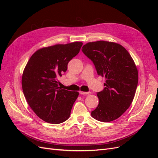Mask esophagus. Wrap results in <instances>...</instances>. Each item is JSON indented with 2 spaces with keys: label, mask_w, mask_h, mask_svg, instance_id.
<instances>
[{
  "label": "esophagus",
  "mask_w": 158,
  "mask_h": 158,
  "mask_svg": "<svg viewBox=\"0 0 158 158\" xmlns=\"http://www.w3.org/2000/svg\"><path fill=\"white\" fill-rule=\"evenodd\" d=\"M79 93H80V94H82V95H85V94H90V92H82V91H80Z\"/></svg>",
  "instance_id": "obj_1"
}]
</instances>
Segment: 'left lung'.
Masks as SVG:
<instances>
[{"label": "left lung", "mask_w": 158, "mask_h": 158, "mask_svg": "<svg viewBox=\"0 0 158 158\" xmlns=\"http://www.w3.org/2000/svg\"><path fill=\"white\" fill-rule=\"evenodd\" d=\"M82 51L92 60L98 74L106 80V88L97 94L98 106L91 115L105 123L115 120L130 107L135 97L138 81L135 62L125 47L114 42H89Z\"/></svg>", "instance_id": "8db88e82"}]
</instances>
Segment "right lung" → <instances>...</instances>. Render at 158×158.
<instances>
[{
    "mask_svg": "<svg viewBox=\"0 0 158 158\" xmlns=\"http://www.w3.org/2000/svg\"><path fill=\"white\" fill-rule=\"evenodd\" d=\"M82 43L56 44L36 51L22 77L23 95L31 109L43 121L59 124L67 120L79 93L61 89L58 78L69 61L78 54Z\"/></svg>",
    "mask_w": 158,
    "mask_h": 158,
    "instance_id": "obj_1",
    "label": "right lung"
}]
</instances>
